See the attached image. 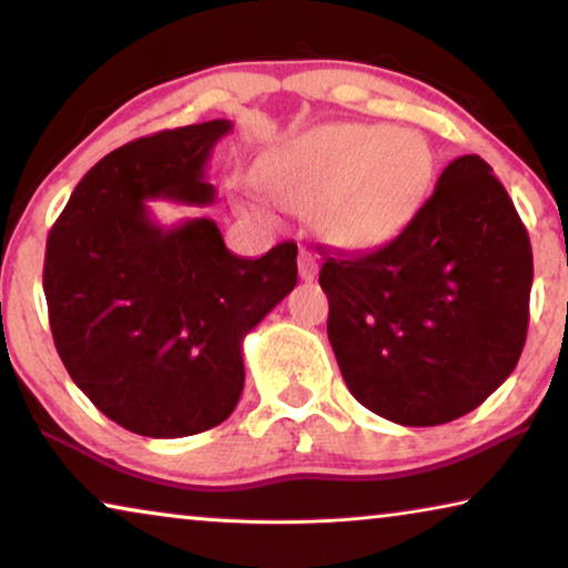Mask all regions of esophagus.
Masks as SVG:
<instances>
[{"label": "esophagus", "mask_w": 568, "mask_h": 568, "mask_svg": "<svg viewBox=\"0 0 568 568\" xmlns=\"http://www.w3.org/2000/svg\"><path fill=\"white\" fill-rule=\"evenodd\" d=\"M297 266H300V278H302V282H313L315 274H317V261H315V255L310 253V251H305V247H302Z\"/></svg>", "instance_id": "obj_1"}]
</instances>
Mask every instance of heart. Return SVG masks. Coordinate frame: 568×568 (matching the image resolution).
<instances>
[{
    "label": "heart",
    "mask_w": 568,
    "mask_h": 568,
    "mask_svg": "<svg viewBox=\"0 0 568 568\" xmlns=\"http://www.w3.org/2000/svg\"><path fill=\"white\" fill-rule=\"evenodd\" d=\"M437 160L422 131L387 123H331L274 146L258 168L266 196L310 216L336 251L362 253L400 235L429 196ZM271 216L263 201L245 204Z\"/></svg>",
    "instance_id": "obj_1"
}]
</instances>
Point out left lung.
<instances>
[{
	"instance_id": "1",
	"label": "left lung",
	"mask_w": 568,
	"mask_h": 568,
	"mask_svg": "<svg viewBox=\"0 0 568 568\" xmlns=\"http://www.w3.org/2000/svg\"><path fill=\"white\" fill-rule=\"evenodd\" d=\"M321 286L328 341L354 398L400 426L447 424L517 367L530 237L491 165L463 154L393 243L325 255Z\"/></svg>"
}]
</instances>
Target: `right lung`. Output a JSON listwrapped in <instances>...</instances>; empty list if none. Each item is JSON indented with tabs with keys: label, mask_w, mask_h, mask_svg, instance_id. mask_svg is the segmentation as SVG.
I'll return each instance as SVG.
<instances>
[{
	"label": "right lung",
	"mask_w": 568,
	"mask_h": 568,
	"mask_svg": "<svg viewBox=\"0 0 568 568\" xmlns=\"http://www.w3.org/2000/svg\"><path fill=\"white\" fill-rule=\"evenodd\" d=\"M214 119L142 136L77 183L45 243L53 344L74 385L123 429L178 439L222 424L245 385L243 338L297 284V245L227 251L209 216L165 227L146 201L209 206Z\"/></svg>",
	"instance_id": "1"
}]
</instances>
